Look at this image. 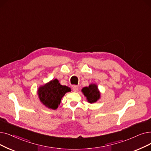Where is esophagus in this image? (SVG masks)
Masks as SVG:
<instances>
[{"label": "esophagus", "instance_id": "obj_1", "mask_svg": "<svg viewBox=\"0 0 151 151\" xmlns=\"http://www.w3.org/2000/svg\"><path fill=\"white\" fill-rule=\"evenodd\" d=\"M72 89H73V91L74 92H76L78 90V86H73V88H72Z\"/></svg>", "mask_w": 151, "mask_h": 151}]
</instances>
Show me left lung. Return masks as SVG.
I'll use <instances>...</instances> for the list:
<instances>
[{"instance_id": "8db88e82", "label": "left lung", "mask_w": 151, "mask_h": 151, "mask_svg": "<svg viewBox=\"0 0 151 151\" xmlns=\"http://www.w3.org/2000/svg\"><path fill=\"white\" fill-rule=\"evenodd\" d=\"M82 92L86 97L88 101L91 104L96 102L100 97V93L96 84H90L89 87L83 88Z\"/></svg>"}]
</instances>
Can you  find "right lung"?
Returning a JSON list of instances; mask_svg holds the SVG:
<instances>
[{
  "label": "right lung",
  "mask_w": 151,
  "mask_h": 151,
  "mask_svg": "<svg viewBox=\"0 0 151 151\" xmlns=\"http://www.w3.org/2000/svg\"><path fill=\"white\" fill-rule=\"evenodd\" d=\"M70 91V88L62 86L58 80L55 79L39 88L37 93L40 101L44 106L55 110L58 107L62 97Z\"/></svg>",
  "instance_id": "1"
}]
</instances>
